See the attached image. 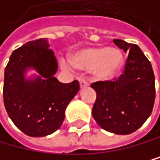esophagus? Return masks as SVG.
Returning a JSON list of instances; mask_svg holds the SVG:
<instances>
[{"label": "esophagus", "instance_id": "34e87169", "mask_svg": "<svg viewBox=\"0 0 160 160\" xmlns=\"http://www.w3.org/2000/svg\"><path fill=\"white\" fill-rule=\"evenodd\" d=\"M88 86V82L86 81L85 78L79 79V87H81V88H86Z\"/></svg>", "mask_w": 160, "mask_h": 160}]
</instances>
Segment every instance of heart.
Segmentation results:
<instances>
[{"label":"heart","instance_id":"heart-1","mask_svg":"<svg viewBox=\"0 0 160 160\" xmlns=\"http://www.w3.org/2000/svg\"><path fill=\"white\" fill-rule=\"evenodd\" d=\"M72 62L61 59L60 64L65 69L77 68L85 72H94L101 79L109 81L115 78L122 66V55L119 50L108 47L86 48L74 53Z\"/></svg>","mask_w":160,"mask_h":160}]
</instances>
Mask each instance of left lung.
<instances>
[{
	"mask_svg": "<svg viewBox=\"0 0 160 160\" xmlns=\"http://www.w3.org/2000/svg\"><path fill=\"white\" fill-rule=\"evenodd\" d=\"M128 52L125 70L113 82H98L91 86L97 92L92 117L104 130L127 135L139 129L149 118L155 99L152 66L137 45L114 40Z\"/></svg>",
	"mask_w": 160,
	"mask_h": 160,
	"instance_id": "1",
	"label": "left lung"
}]
</instances>
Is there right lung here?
<instances>
[{
	"label": "right lung",
	"instance_id": "obj_1",
	"mask_svg": "<svg viewBox=\"0 0 160 160\" xmlns=\"http://www.w3.org/2000/svg\"><path fill=\"white\" fill-rule=\"evenodd\" d=\"M47 38L29 41L16 49L5 69L4 104L11 120L31 137H43L60 128L65 109L79 90L73 81L54 77L58 64Z\"/></svg>",
	"mask_w": 160,
	"mask_h": 160
}]
</instances>
